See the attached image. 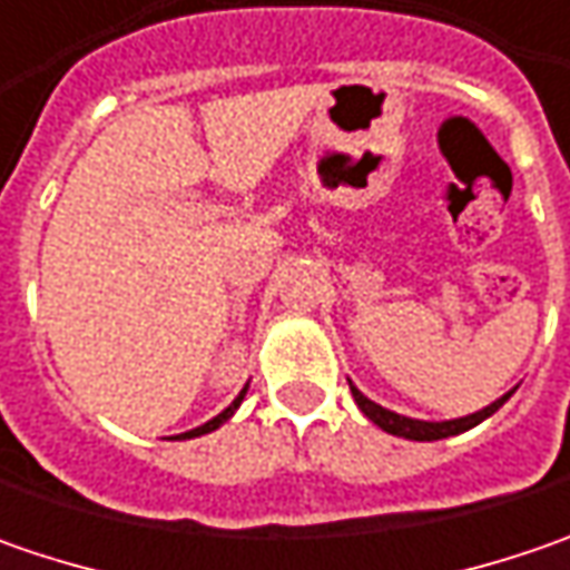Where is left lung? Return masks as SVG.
<instances>
[{
    "label": "left lung",
    "mask_w": 570,
    "mask_h": 570,
    "mask_svg": "<svg viewBox=\"0 0 570 570\" xmlns=\"http://www.w3.org/2000/svg\"><path fill=\"white\" fill-rule=\"evenodd\" d=\"M348 386H352V396H355L358 409H362L374 425L383 428L386 434L405 438V441H441V438L463 434V431H470V428H475L479 422H485L489 415H494L501 405L511 400V393H514V390H511V393H504L501 400H494L492 405H485V409H479V412H472V415H463V419H450V422H422V419H409V415L390 412V409H383V405H377L374 400H367L352 381H348Z\"/></svg>",
    "instance_id": "obj_1"
}]
</instances>
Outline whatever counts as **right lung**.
Listing matches in <instances>:
<instances>
[{
	"label": "right lung",
	"mask_w": 570,
	"mask_h": 570,
	"mask_svg": "<svg viewBox=\"0 0 570 570\" xmlns=\"http://www.w3.org/2000/svg\"><path fill=\"white\" fill-rule=\"evenodd\" d=\"M244 396H247V386H244V390L237 393V400H234V403H230L228 409H225V412H218V415H215L212 422H206V425H199V428H193V431H184V434H177V438H180V441H187V438H199V434H208V431L222 428V425H225V422H228L230 415L237 412V405L244 403Z\"/></svg>",
	"instance_id": "add662e5"
}]
</instances>
